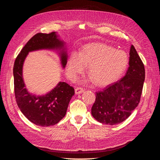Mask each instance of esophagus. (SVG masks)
I'll return each instance as SVG.
<instances>
[{"label":"esophagus","instance_id":"34e87169","mask_svg":"<svg viewBox=\"0 0 160 160\" xmlns=\"http://www.w3.org/2000/svg\"><path fill=\"white\" fill-rule=\"evenodd\" d=\"M83 89L81 88H77L75 89V94H81L83 92Z\"/></svg>","mask_w":160,"mask_h":160}]
</instances>
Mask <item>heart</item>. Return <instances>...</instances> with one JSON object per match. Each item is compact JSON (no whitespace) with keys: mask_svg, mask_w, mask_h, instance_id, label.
Segmentation results:
<instances>
[{"mask_svg":"<svg viewBox=\"0 0 160 160\" xmlns=\"http://www.w3.org/2000/svg\"><path fill=\"white\" fill-rule=\"evenodd\" d=\"M128 65L129 57L124 51L103 43H93L85 45L79 53H71L67 61V75L74 81L88 66L89 81L105 87L118 81Z\"/></svg>","mask_w":160,"mask_h":160,"instance_id":"heart-1","label":"heart"}]
</instances>
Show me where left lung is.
<instances>
[{
  "mask_svg": "<svg viewBox=\"0 0 160 160\" xmlns=\"http://www.w3.org/2000/svg\"><path fill=\"white\" fill-rule=\"evenodd\" d=\"M144 80V65L132 45L126 74L119 81L96 93L91 108L93 117L100 123L111 125L124 122L138 107Z\"/></svg>",
  "mask_w": 160,
  "mask_h": 160,
  "instance_id": "obj_1",
  "label": "left lung"
}]
</instances>
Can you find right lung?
<instances>
[{
    "label": "right lung",
    "instance_id": "right-lung-1",
    "mask_svg": "<svg viewBox=\"0 0 160 160\" xmlns=\"http://www.w3.org/2000/svg\"><path fill=\"white\" fill-rule=\"evenodd\" d=\"M66 42L57 32L37 33L27 42L15 60L13 67L14 93L18 108L32 123L48 127L55 125L65 117L74 89L65 82H59L50 91L37 95L26 88L22 76L23 65L28 53L40 50L55 51L64 69L67 62Z\"/></svg>",
    "mask_w": 160,
    "mask_h": 160
}]
</instances>
